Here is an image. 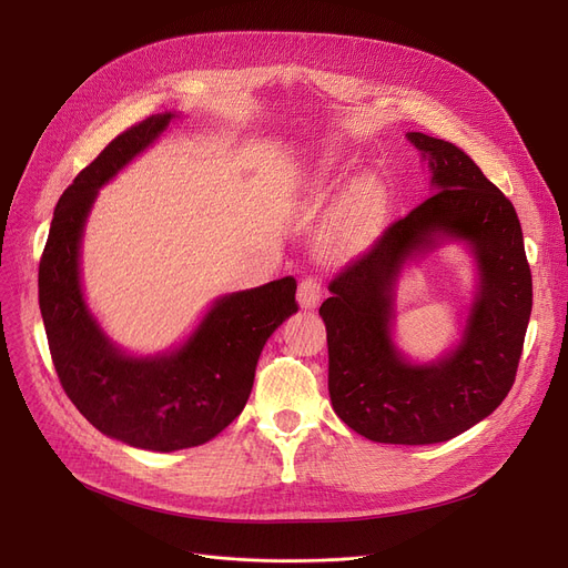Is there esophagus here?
I'll return each mask as SVG.
<instances>
[{"mask_svg":"<svg viewBox=\"0 0 568 568\" xmlns=\"http://www.w3.org/2000/svg\"><path fill=\"white\" fill-rule=\"evenodd\" d=\"M296 300H300L302 308H317L322 300V283L315 276H308L300 283V290H296Z\"/></svg>","mask_w":568,"mask_h":568,"instance_id":"34e87169","label":"esophagus"}]
</instances>
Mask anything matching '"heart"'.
<instances>
[{
    "label": "heart",
    "mask_w": 568,
    "mask_h": 568,
    "mask_svg": "<svg viewBox=\"0 0 568 568\" xmlns=\"http://www.w3.org/2000/svg\"><path fill=\"white\" fill-rule=\"evenodd\" d=\"M341 182L343 174L329 161H324L306 189L308 202H326L336 195L341 197ZM382 219L384 209L375 184L368 179H359L345 191L334 221L324 232L326 251L341 257L364 253L377 239Z\"/></svg>",
    "instance_id": "obj_1"
}]
</instances>
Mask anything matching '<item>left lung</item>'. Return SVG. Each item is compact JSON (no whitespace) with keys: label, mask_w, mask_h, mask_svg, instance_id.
Returning a JSON list of instances; mask_svg holds the SVG:
<instances>
[{"label":"left lung","mask_w":568,"mask_h":568,"mask_svg":"<svg viewBox=\"0 0 568 568\" xmlns=\"http://www.w3.org/2000/svg\"><path fill=\"white\" fill-rule=\"evenodd\" d=\"M437 191L345 264L320 306L329 345V396L341 419L373 442L435 444L486 419L511 392L531 313V272L511 200L463 149L407 133ZM452 235L477 257L480 287L459 347L409 365L390 341L393 285L414 253Z\"/></svg>","instance_id":"1"}]
</instances>
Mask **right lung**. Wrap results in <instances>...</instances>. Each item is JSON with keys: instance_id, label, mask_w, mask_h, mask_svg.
<instances>
[{"instance_id": "1", "label": "right lung", "mask_w": 568, "mask_h": 568, "mask_svg": "<svg viewBox=\"0 0 568 568\" xmlns=\"http://www.w3.org/2000/svg\"><path fill=\"white\" fill-rule=\"evenodd\" d=\"M172 114L119 133L59 197L39 264V306L67 396L103 435L146 452L204 444L242 414L260 352L300 311L292 276L234 292L212 306L193 336L161 356H129L110 343L80 287V242L97 193L152 144Z\"/></svg>"}]
</instances>
